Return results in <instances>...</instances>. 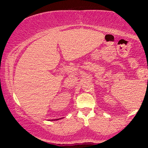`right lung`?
Instances as JSON below:
<instances>
[{"label": "right lung", "instance_id": "right-lung-1", "mask_svg": "<svg viewBox=\"0 0 148 148\" xmlns=\"http://www.w3.org/2000/svg\"><path fill=\"white\" fill-rule=\"evenodd\" d=\"M57 120H59V119H57Z\"/></svg>", "mask_w": 148, "mask_h": 148}]
</instances>
